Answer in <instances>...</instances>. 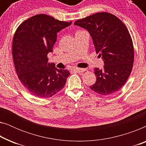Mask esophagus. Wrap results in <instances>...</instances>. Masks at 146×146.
Masks as SVG:
<instances>
[{"label": "esophagus", "instance_id": "obj_1", "mask_svg": "<svg viewBox=\"0 0 146 146\" xmlns=\"http://www.w3.org/2000/svg\"><path fill=\"white\" fill-rule=\"evenodd\" d=\"M72 70L74 71V72H78V73H81V72H84L86 71V69L85 68H73Z\"/></svg>", "mask_w": 146, "mask_h": 146}]
</instances>
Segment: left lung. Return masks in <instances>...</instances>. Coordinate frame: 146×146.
<instances>
[{"instance_id": "left-lung-1", "label": "left lung", "mask_w": 146, "mask_h": 146, "mask_svg": "<svg viewBox=\"0 0 146 146\" xmlns=\"http://www.w3.org/2000/svg\"><path fill=\"white\" fill-rule=\"evenodd\" d=\"M75 25L88 30L96 53L102 58V70L95 68L96 81L90 89L102 96L118 91L130 75L134 61V48L128 29L121 20L106 12L77 20Z\"/></svg>"}]
</instances>
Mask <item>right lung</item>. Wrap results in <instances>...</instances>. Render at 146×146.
<instances>
[{
	"label": "right lung",
	"instance_id": "1",
	"mask_svg": "<svg viewBox=\"0 0 146 146\" xmlns=\"http://www.w3.org/2000/svg\"><path fill=\"white\" fill-rule=\"evenodd\" d=\"M71 24L40 14L23 22L16 30L12 45L14 64L20 81L31 94L50 98L64 87L70 73L50 64L47 55L53 51L57 33Z\"/></svg>",
	"mask_w": 146,
	"mask_h": 146
}]
</instances>
